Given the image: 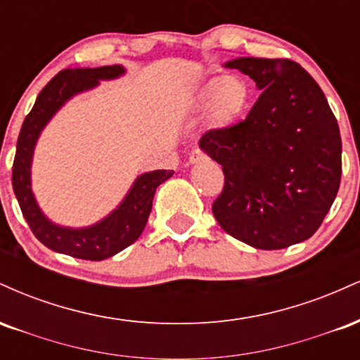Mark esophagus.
Wrapping results in <instances>:
<instances>
[{
    "label": "esophagus",
    "mask_w": 360,
    "mask_h": 360,
    "mask_svg": "<svg viewBox=\"0 0 360 360\" xmlns=\"http://www.w3.org/2000/svg\"><path fill=\"white\" fill-rule=\"evenodd\" d=\"M206 160V154L200 150V148H194V150L189 154V164H201Z\"/></svg>",
    "instance_id": "obj_1"
}]
</instances>
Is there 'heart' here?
Wrapping results in <instances>:
<instances>
[{
    "label": "heart",
    "instance_id": "obj_1",
    "mask_svg": "<svg viewBox=\"0 0 360 360\" xmlns=\"http://www.w3.org/2000/svg\"><path fill=\"white\" fill-rule=\"evenodd\" d=\"M249 84L237 74H226L206 81L194 93L196 110L210 113L218 127H229L237 122L249 105Z\"/></svg>",
    "mask_w": 360,
    "mask_h": 360
}]
</instances>
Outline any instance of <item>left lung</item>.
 Returning <instances> with one entry per match:
<instances>
[{
    "label": "left lung",
    "mask_w": 360,
    "mask_h": 360,
    "mask_svg": "<svg viewBox=\"0 0 360 360\" xmlns=\"http://www.w3.org/2000/svg\"><path fill=\"white\" fill-rule=\"evenodd\" d=\"M223 68L247 74L260 96L243 122L200 140L225 174L214 218L255 249L307 240L328 213L342 176L340 130L323 91L289 59L238 57Z\"/></svg>",
    "instance_id": "8db88e82"
}]
</instances>
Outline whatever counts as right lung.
I'll use <instances>...</instances> for the list:
<instances>
[{
    "label": "right lung",
    "mask_w": 360,
    "mask_h": 360,
    "mask_svg": "<svg viewBox=\"0 0 360 360\" xmlns=\"http://www.w3.org/2000/svg\"><path fill=\"white\" fill-rule=\"evenodd\" d=\"M123 74L125 68L120 64L94 69H64L40 91L34 108L27 115L20 130L11 176L15 196L35 237L59 254L84 260H105L127 249L146 229L155 189L174 174V171L159 169L137 176L113 212L103 220L81 229L53 223L37 203L32 191V160L37 140L44 128L76 94L96 88L100 81L118 79Z\"/></svg>",
    "instance_id": "right-lung-1"
}]
</instances>
